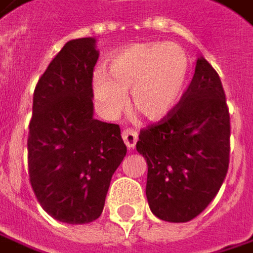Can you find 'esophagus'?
Listing matches in <instances>:
<instances>
[{"instance_id": "34e87169", "label": "esophagus", "mask_w": 253, "mask_h": 253, "mask_svg": "<svg viewBox=\"0 0 253 253\" xmlns=\"http://www.w3.org/2000/svg\"><path fill=\"white\" fill-rule=\"evenodd\" d=\"M123 140H125V143H126V146L128 149H133L134 146H136V142H137V131L136 130H131V128H126L125 131H123Z\"/></svg>"}]
</instances>
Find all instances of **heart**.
Masks as SVG:
<instances>
[{
	"label": "heart",
	"mask_w": 253,
	"mask_h": 253,
	"mask_svg": "<svg viewBox=\"0 0 253 253\" xmlns=\"http://www.w3.org/2000/svg\"><path fill=\"white\" fill-rule=\"evenodd\" d=\"M108 75L97 72L94 97L107 117L130 105L150 122L165 119L181 101L191 74L188 53L175 43H136L116 52L107 63Z\"/></svg>",
	"instance_id": "obj_1"
}]
</instances>
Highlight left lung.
Masks as SVG:
<instances>
[{
    "instance_id": "obj_1",
    "label": "left lung",
    "mask_w": 253,
    "mask_h": 253,
    "mask_svg": "<svg viewBox=\"0 0 253 253\" xmlns=\"http://www.w3.org/2000/svg\"><path fill=\"white\" fill-rule=\"evenodd\" d=\"M230 116L213 66L197 59L181 101L159 125L140 131L150 211L165 221L197 217L216 197L229 168Z\"/></svg>"
}]
</instances>
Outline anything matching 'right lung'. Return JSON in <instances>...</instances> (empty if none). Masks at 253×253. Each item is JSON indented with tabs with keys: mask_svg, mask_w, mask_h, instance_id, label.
Segmentation results:
<instances>
[{
	"mask_svg": "<svg viewBox=\"0 0 253 253\" xmlns=\"http://www.w3.org/2000/svg\"><path fill=\"white\" fill-rule=\"evenodd\" d=\"M95 37L74 39L36 85L29 127V175L43 210L62 223L101 216L113 173L126 156L120 127L94 119Z\"/></svg>",
	"mask_w": 253,
	"mask_h": 253,
	"instance_id": "obj_1",
	"label": "right lung"
}]
</instances>
